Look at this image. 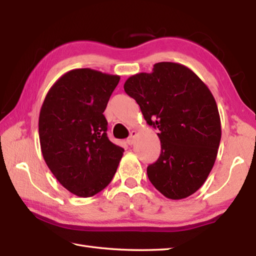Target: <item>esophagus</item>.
<instances>
[{
	"label": "esophagus",
	"instance_id": "esophagus-1",
	"mask_svg": "<svg viewBox=\"0 0 256 256\" xmlns=\"http://www.w3.org/2000/svg\"><path fill=\"white\" fill-rule=\"evenodd\" d=\"M136 135H138L136 131H132L131 135H130V138L126 140V143L128 145H133L134 142H135V138H136Z\"/></svg>",
	"mask_w": 256,
	"mask_h": 256
}]
</instances>
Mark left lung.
<instances>
[{"label": "left lung", "instance_id": "1", "mask_svg": "<svg viewBox=\"0 0 256 256\" xmlns=\"http://www.w3.org/2000/svg\"><path fill=\"white\" fill-rule=\"evenodd\" d=\"M124 90L148 124L160 130L162 150L148 167L150 182L168 199L192 196L208 178L220 145V114L211 91L192 69L168 62L131 76Z\"/></svg>", "mask_w": 256, "mask_h": 256}]
</instances>
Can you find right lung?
<instances>
[{"mask_svg":"<svg viewBox=\"0 0 256 256\" xmlns=\"http://www.w3.org/2000/svg\"><path fill=\"white\" fill-rule=\"evenodd\" d=\"M120 76L90 68L64 74L47 92L38 120L42 154L68 192L88 198L104 189L124 150L106 136L103 116Z\"/></svg>","mask_w":256,"mask_h":256,"instance_id":"right-lung-1","label":"right lung"}]
</instances>
